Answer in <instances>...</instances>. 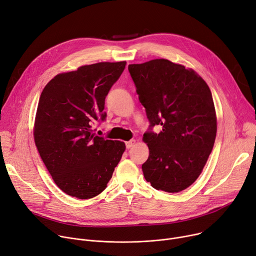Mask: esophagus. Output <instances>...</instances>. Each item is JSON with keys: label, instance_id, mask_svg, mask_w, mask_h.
Returning <instances> with one entry per match:
<instances>
[{"label": "esophagus", "instance_id": "obj_1", "mask_svg": "<svg viewBox=\"0 0 256 256\" xmlns=\"http://www.w3.org/2000/svg\"><path fill=\"white\" fill-rule=\"evenodd\" d=\"M135 142H135L134 140H131L130 142H126V148H131L135 144Z\"/></svg>", "mask_w": 256, "mask_h": 256}]
</instances>
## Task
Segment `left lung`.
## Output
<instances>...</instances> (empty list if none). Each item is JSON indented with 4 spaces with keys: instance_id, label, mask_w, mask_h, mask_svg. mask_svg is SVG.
I'll return each instance as SVG.
<instances>
[{
    "instance_id": "left-lung-1",
    "label": "left lung",
    "mask_w": 256,
    "mask_h": 256,
    "mask_svg": "<svg viewBox=\"0 0 256 256\" xmlns=\"http://www.w3.org/2000/svg\"><path fill=\"white\" fill-rule=\"evenodd\" d=\"M128 70L150 122L144 178L156 190L182 192L199 178L214 146L211 91L192 70L167 60L129 64ZM156 124L162 125L160 134L152 131Z\"/></svg>"
}]
</instances>
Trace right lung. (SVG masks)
<instances>
[{"instance_id": "1", "label": "right lung", "mask_w": 256, "mask_h": 256, "mask_svg": "<svg viewBox=\"0 0 256 256\" xmlns=\"http://www.w3.org/2000/svg\"><path fill=\"white\" fill-rule=\"evenodd\" d=\"M126 62H100L55 76L45 86L34 121V142L54 182L66 194L91 199L106 190L126 148L96 135L106 120V97Z\"/></svg>"}]
</instances>
